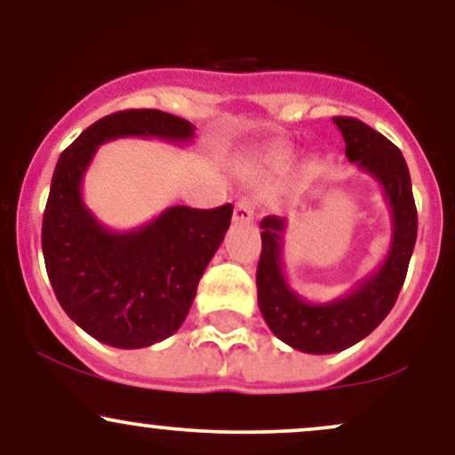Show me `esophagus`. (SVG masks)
<instances>
[{
	"label": "esophagus",
	"mask_w": 455,
	"mask_h": 455,
	"mask_svg": "<svg viewBox=\"0 0 455 455\" xmlns=\"http://www.w3.org/2000/svg\"><path fill=\"white\" fill-rule=\"evenodd\" d=\"M254 220V203L250 198H242L237 201L233 210V222L235 224H250Z\"/></svg>",
	"instance_id": "esophagus-1"
}]
</instances>
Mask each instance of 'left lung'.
Instances as JSON below:
<instances>
[{
	"mask_svg": "<svg viewBox=\"0 0 455 455\" xmlns=\"http://www.w3.org/2000/svg\"><path fill=\"white\" fill-rule=\"evenodd\" d=\"M347 143V158L383 188L391 210L389 252L374 274L365 275L340 299L312 304L291 289L282 267L286 218L260 220L257 267L259 307L282 342L312 355L340 353L372 333L389 315L404 284L417 239V210L404 156L383 134L355 117H333Z\"/></svg>",
	"mask_w": 455,
	"mask_h": 455,
	"instance_id": "left-lung-1",
	"label": "left lung"
}]
</instances>
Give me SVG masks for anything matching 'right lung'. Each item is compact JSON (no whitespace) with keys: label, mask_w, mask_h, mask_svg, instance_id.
I'll list each match as a JSON object with an SVG mask.
<instances>
[{"label":"right lung","mask_w":455,"mask_h":455,"mask_svg":"<svg viewBox=\"0 0 455 455\" xmlns=\"http://www.w3.org/2000/svg\"><path fill=\"white\" fill-rule=\"evenodd\" d=\"M122 137L188 143L195 126L158 108L98 119L60 156L43 220V254L57 301L83 331L115 348L173 336L224 233L233 205L169 207L132 231H111L83 203V177L102 143Z\"/></svg>","instance_id":"right-lung-1"}]
</instances>
